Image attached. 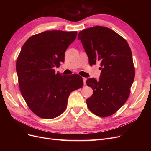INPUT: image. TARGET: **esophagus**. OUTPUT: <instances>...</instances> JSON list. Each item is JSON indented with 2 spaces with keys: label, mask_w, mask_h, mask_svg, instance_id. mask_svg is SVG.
I'll list each match as a JSON object with an SVG mask.
<instances>
[{
  "label": "esophagus",
  "mask_w": 151,
  "mask_h": 151,
  "mask_svg": "<svg viewBox=\"0 0 151 151\" xmlns=\"http://www.w3.org/2000/svg\"><path fill=\"white\" fill-rule=\"evenodd\" d=\"M83 82H84V84L86 85V80H87V78L83 77Z\"/></svg>",
  "instance_id": "esophagus-1"
}]
</instances>
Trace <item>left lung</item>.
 Wrapping results in <instances>:
<instances>
[{
	"instance_id": "1",
	"label": "left lung",
	"mask_w": 151,
	"mask_h": 151,
	"mask_svg": "<svg viewBox=\"0 0 151 151\" xmlns=\"http://www.w3.org/2000/svg\"><path fill=\"white\" fill-rule=\"evenodd\" d=\"M89 64L100 63L99 80L89 78L87 85L93 89L86 100L92 113L105 117L115 113L128 99L134 78L130 47L125 40L106 27L94 26L78 34Z\"/></svg>"
}]
</instances>
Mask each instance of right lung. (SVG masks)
I'll use <instances>...</instances> for the list:
<instances>
[{"instance_id": "add662e5", "label": "right lung", "mask_w": 151, "mask_h": 151, "mask_svg": "<svg viewBox=\"0 0 151 151\" xmlns=\"http://www.w3.org/2000/svg\"><path fill=\"white\" fill-rule=\"evenodd\" d=\"M77 32L48 30L30 37L17 60L19 89L30 110L40 117L53 119L65 110L70 93L81 88L79 75L55 73Z\"/></svg>"}]
</instances>
